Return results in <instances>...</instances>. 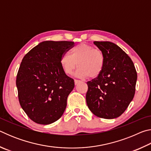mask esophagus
Wrapping results in <instances>:
<instances>
[{"instance_id":"1","label":"esophagus","mask_w":151,"mask_h":151,"mask_svg":"<svg viewBox=\"0 0 151 151\" xmlns=\"http://www.w3.org/2000/svg\"><path fill=\"white\" fill-rule=\"evenodd\" d=\"M81 81H79V80H76V79H75V85H77L78 83H81Z\"/></svg>"}]
</instances>
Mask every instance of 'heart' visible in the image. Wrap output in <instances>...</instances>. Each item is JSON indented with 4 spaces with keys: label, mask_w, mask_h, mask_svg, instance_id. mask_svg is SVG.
I'll return each instance as SVG.
<instances>
[{
    "label": "heart",
    "mask_w": 151,
    "mask_h": 151,
    "mask_svg": "<svg viewBox=\"0 0 151 151\" xmlns=\"http://www.w3.org/2000/svg\"><path fill=\"white\" fill-rule=\"evenodd\" d=\"M60 63L66 75H71L78 65L79 68L76 73L78 77L94 78L103 72L105 58L100 49L86 43H81L71 48L70 56L63 55Z\"/></svg>",
    "instance_id": "1"
}]
</instances>
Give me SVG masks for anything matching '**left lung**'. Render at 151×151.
<instances>
[{
  "label": "left lung",
  "mask_w": 151,
  "mask_h": 151,
  "mask_svg": "<svg viewBox=\"0 0 151 151\" xmlns=\"http://www.w3.org/2000/svg\"><path fill=\"white\" fill-rule=\"evenodd\" d=\"M94 44L103 52L105 63L101 75L87 82L86 104L96 116L115 119L133 99L137 71L131 58L114 43L94 41Z\"/></svg>",
  "instance_id": "obj_1"
}]
</instances>
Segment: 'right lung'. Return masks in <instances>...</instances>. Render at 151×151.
Returning a JSON list of instances; mask_svg holds the SVG:
<instances>
[{
	"label": "right lung",
	"mask_w": 151,
	"mask_h": 151,
	"mask_svg": "<svg viewBox=\"0 0 151 151\" xmlns=\"http://www.w3.org/2000/svg\"><path fill=\"white\" fill-rule=\"evenodd\" d=\"M73 47L70 41H43L22 58L16 80L18 96L22 109L36 123H52L65 111L75 82L64 72L60 60Z\"/></svg>",
	"instance_id": "add662e5"
}]
</instances>
